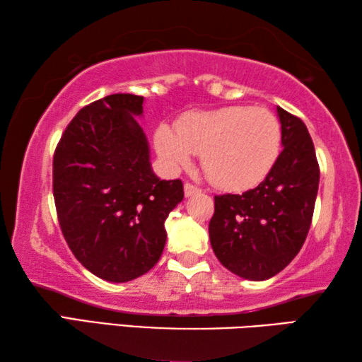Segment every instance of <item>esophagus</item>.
<instances>
[{
  "mask_svg": "<svg viewBox=\"0 0 362 362\" xmlns=\"http://www.w3.org/2000/svg\"><path fill=\"white\" fill-rule=\"evenodd\" d=\"M183 189H185V196H193V194L201 193V188H198V187L193 185V183H189V182L185 183V187H183Z\"/></svg>",
  "mask_w": 362,
  "mask_h": 362,
  "instance_id": "obj_1",
  "label": "esophagus"
}]
</instances>
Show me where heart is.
I'll return each mask as SVG.
<instances>
[{
	"label": "heart",
	"instance_id": "heart-1",
	"mask_svg": "<svg viewBox=\"0 0 362 362\" xmlns=\"http://www.w3.org/2000/svg\"><path fill=\"white\" fill-rule=\"evenodd\" d=\"M156 150L169 168L187 166L201 153V166L214 185L247 189L265 179L279 156L281 124L262 107L231 105L189 112L177 129L158 127Z\"/></svg>",
	"mask_w": 362,
	"mask_h": 362
}]
</instances>
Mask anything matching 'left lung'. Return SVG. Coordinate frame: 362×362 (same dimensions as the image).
Returning a JSON list of instances; mask_svg holds the SVG:
<instances>
[{"label":"left lung","instance_id":"1","mask_svg":"<svg viewBox=\"0 0 362 362\" xmlns=\"http://www.w3.org/2000/svg\"><path fill=\"white\" fill-rule=\"evenodd\" d=\"M283 151L259 187L214 196L209 238L222 265L244 279L278 274L302 249L313 218L320 164L305 122L278 107Z\"/></svg>","mask_w":362,"mask_h":362}]
</instances>
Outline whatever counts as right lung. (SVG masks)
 I'll list each match as a JSON object with an SVG mask.
<instances>
[{
  "label": "right lung",
  "mask_w": 362,
  "mask_h": 362,
  "mask_svg": "<svg viewBox=\"0 0 362 362\" xmlns=\"http://www.w3.org/2000/svg\"><path fill=\"white\" fill-rule=\"evenodd\" d=\"M144 97L112 94L79 110L54 151L52 192L60 230L90 273L127 283L156 265L164 222L183 199L182 180H159L134 116Z\"/></svg>",
  "instance_id": "1"
}]
</instances>
